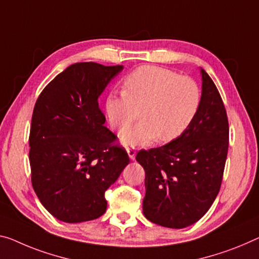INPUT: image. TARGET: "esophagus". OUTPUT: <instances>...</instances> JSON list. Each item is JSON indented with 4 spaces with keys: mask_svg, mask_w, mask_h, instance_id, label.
<instances>
[{
    "mask_svg": "<svg viewBox=\"0 0 259 259\" xmlns=\"http://www.w3.org/2000/svg\"><path fill=\"white\" fill-rule=\"evenodd\" d=\"M126 152L128 154V156L131 160H134L135 155H137V152H135V148H126Z\"/></svg>",
    "mask_w": 259,
    "mask_h": 259,
    "instance_id": "esophagus-1",
    "label": "esophagus"
}]
</instances>
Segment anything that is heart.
Listing matches in <instances>:
<instances>
[{"label":"heart","mask_w":259,"mask_h":259,"mask_svg":"<svg viewBox=\"0 0 259 259\" xmlns=\"http://www.w3.org/2000/svg\"><path fill=\"white\" fill-rule=\"evenodd\" d=\"M196 79L156 66H142L124 81V91L111 93L105 110L113 130L120 132L137 117L142 121L120 133L125 146L176 140L192 124L201 105Z\"/></svg>","instance_id":"b5f03b06"}]
</instances>
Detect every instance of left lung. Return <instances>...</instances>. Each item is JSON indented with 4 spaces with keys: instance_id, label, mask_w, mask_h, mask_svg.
<instances>
[{
    "instance_id": "1",
    "label": "left lung",
    "mask_w": 259,
    "mask_h": 259,
    "mask_svg": "<svg viewBox=\"0 0 259 259\" xmlns=\"http://www.w3.org/2000/svg\"><path fill=\"white\" fill-rule=\"evenodd\" d=\"M201 105L192 124L176 140L140 150L145 169L143 214L149 221L181 229L205 215L220 191L229 145V126L218 88L200 69Z\"/></svg>"
}]
</instances>
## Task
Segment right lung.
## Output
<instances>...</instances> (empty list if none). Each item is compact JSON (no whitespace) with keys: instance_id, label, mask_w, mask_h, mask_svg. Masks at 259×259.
I'll return each instance as SVG.
<instances>
[{"instance_id":"obj_1","label":"right lung","mask_w":259,"mask_h":259,"mask_svg":"<svg viewBox=\"0 0 259 259\" xmlns=\"http://www.w3.org/2000/svg\"><path fill=\"white\" fill-rule=\"evenodd\" d=\"M122 66L78 62L55 76L35 102L30 130L31 181L58 220L77 224L105 213V191L130 163L104 126L98 98Z\"/></svg>"}]
</instances>
